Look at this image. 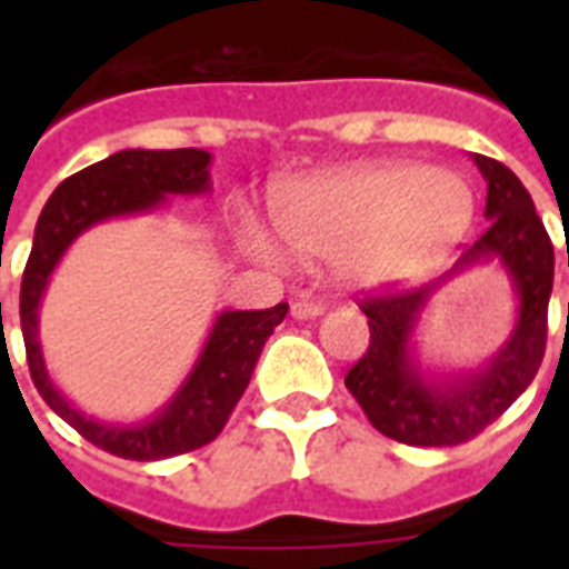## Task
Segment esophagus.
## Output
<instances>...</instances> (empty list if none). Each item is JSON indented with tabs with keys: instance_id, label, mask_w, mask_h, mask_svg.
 Masks as SVG:
<instances>
[{
	"instance_id": "obj_1",
	"label": "esophagus",
	"mask_w": 569,
	"mask_h": 569,
	"mask_svg": "<svg viewBox=\"0 0 569 569\" xmlns=\"http://www.w3.org/2000/svg\"><path fill=\"white\" fill-rule=\"evenodd\" d=\"M328 310L321 301H307V298H298L292 303V319H319L321 312Z\"/></svg>"
}]
</instances>
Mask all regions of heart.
Instances as JSON below:
<instances>
[{
  "label": "heart",
  "mask_w": 569,
  "mask_h": 569,
  "mask_svg": "<svg viewBox=\"0 0 569 569\" xmlns=\"http://www.w3.org/2000/svg\"><path fill=\"white\" fill-rule=\"evenodd\" d=\"M274 209L295 253L333 259L346 283L380 289L419 280L451 257L476 221V189L431 164L380 162L298 182ZM241 239L268 262L292 257L253 214L241 218Z\"/></svg>",
  "instance_id": "obj_1"
}]
</instances>
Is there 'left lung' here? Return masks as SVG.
<instances>
[{
	"label": "left lung",
	"instance_id": "obj_1",
	"mask_svg": "<svg viewBox=\"0 0 569 569\" xmlns=\"http://www.w3.org/2000/svg\"><path fill=\"white\" fill-rule=\"evenodd\" d=\"M487 180V232L449 274L413 289L363 298L369 348L346 375L348 392L380 433L407 446H458L496 422L526 392L547 348V312L556 253L531 194L496 159L472 156ZM481 261H499L518 295V319L506 346L478 370L431 373L415 355V328L432 292ZM569 266V253H567ZM569 312V303H567Z\"/></svg>",
	"mask_w": 569,
	"mask_h": 569
}]
</instances>
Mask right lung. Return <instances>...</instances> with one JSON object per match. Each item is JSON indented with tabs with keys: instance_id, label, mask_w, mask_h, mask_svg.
<instances>
[{
	"instance_id": "obj_1",
	"label": "right lung",
	"mask_w": 569,
	"mask_h": 569,
	"mask_svg": "<svg viewBox=\"0 0 569 569\" xmlns=\"http://www.w3.org/2000/svg\"><path fill=\"white\" fill-rule=\"evenodd\" d=\"M212 156L206 150H120L84 171L67 177L43 206L34 227L29 262L20 286V325L34 387L67 425L84 440L127 460H162L212 442L230 419L232 407L248 389L266 339L286 319L289 303L271 310L218 312L191 372L162 410L136 425L100 422L84 416L61 396L43 363L40 348V298L49 277L84 230L93 223L153 212L168 197H194L212 189Z\"/></svg>"
}]
</instances>
